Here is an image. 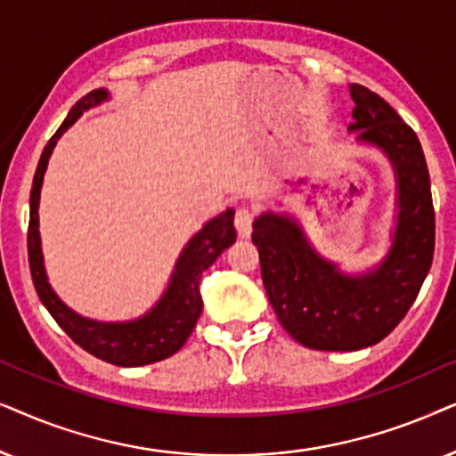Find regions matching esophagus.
I'll use <instances>...</instances> for the list:
<instances>
[{"label": "esophagus", "instance_id": "34e87169", "mask_svg": "<svg viewBox=\"0 0 456 456\" xmlns=\"http://www.w3.org/2000/svg\"><path fill=\"white\" fill-rule=\"evenodd\" d=\"M235 229L241 240H248L252 233V223H254V212L250 208H240L235 212Z\"/></svg>", "mask_w": 456, "mask_h": 456}]
</instances>
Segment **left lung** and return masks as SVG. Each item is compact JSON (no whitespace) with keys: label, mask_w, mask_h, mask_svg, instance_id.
I'll return each mask as SVG.
<instances>
[{"label":"left lung","mask_w":456,"mask_h":456,"mask_svg":"<svg viewBox=\"0 0 456 456\" xmlns=\"http://www.w3.org/2000/svg\"><path fill=\"white\" fill-rule=\"evenodd\" d=\"M350 97L354 123L348 131L384 151L396 177V229L384 260L359 275L342 273L317 254L288 215L265 212L252 232L279 323L313 350L350 352L381 342L409 313L434 258L432 187L415 131L371 89L352 83Z\"/></svg>","instance_id":"left-lung-1"}]
</instances>
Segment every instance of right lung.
Listing matches in <instances>:
<instances>
[{
  "label": "right lung",
  "mask_w": 456,
  "mask_h": 456,
  "mask_svg": "<svg viewBox=\"0 0 456 456\" xmlns=\"http://www.w3.org/2000/svg\"><path fill=\"white\" fill-rule=\"evenodd\" d=\"M108 100L106 89H95L72 106L69 117L47 142L44 154L39 158L35 171L33 190H30V215H28V266L33 275L35 289L39 300L56 319V323L69 333L75 344L87 350L97 359L112 362L118 367H142L150 362L165 361L173 356L191 336L200 313H202V296H200V279L202 273L233 244V208H227L221 215L204 224L181 252L175 265V271L168 281L162 298L150 308L143 317L125 321V323H104V321L85 319L58 298L56 291L47 281L44 266V252H41L39 235V196L44 185V175L53 151V145L62 137V133L75 125V120L85 110Z\"/></svg>",
  "instance_id": "obj_1"
}]
</instances>
